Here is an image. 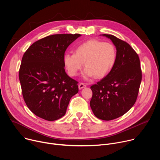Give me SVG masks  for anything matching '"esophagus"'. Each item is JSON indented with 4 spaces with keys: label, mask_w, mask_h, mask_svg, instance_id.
I'll return each instance as SVG.
<instances>
[{
    "label": "esophagus",
    "mask_w": 160,
    "mask_h": 160,
    "mask_svg": "<svg viewBox=\"0 0 160 160\" xmlns=\"http://www.w3.org/2000/svg\"><path fill=\"white\" fill-rule=\"evenodd\" d=\"M86 87V85L84 83H80V84L78 85V88L79 89H82Z\"/></svg>",
    "instance_id": "34e87169"
}]
</instances>
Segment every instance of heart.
<instances>
[{"label": "heart", "mask_w": 160, "mask_h": 160, "mask_svg": "<svg viewBox=\"0 0 160 160\" xmlns=\"http://www.w3.org/2000/svg\"><path fill=\"white\" fill-rule=\"evenodd\" d=\"M117 59V51L112 43L90 40L77 46L75 54H64L63 62L71 77L78 75L84 62L83 78L88 80L94 76L98 78L106 77L115 66Z\"/></svg>", "instance_id": "heart-1"}]
</instances>
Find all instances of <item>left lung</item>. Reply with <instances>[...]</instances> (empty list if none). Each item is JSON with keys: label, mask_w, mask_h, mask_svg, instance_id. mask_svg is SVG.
<instances>
[{"label": "left lung", "mask_w": 160, "mask_h": 160, "mask_svg": "<svg viewBox=\"0 0 160 160\" xmlns=\"http://www.w3.org/2000/svg\"><path fill=\"white\" fill-rule=\"evenodd\" d=\"M115 45L116 64L104 78L90 87V106L94 115L102 120L117 118L135 104L142 80L139 58L130 45L112 35L103 34Z\"/></svg>", "instance_id": "obj_1"}]
</instances>
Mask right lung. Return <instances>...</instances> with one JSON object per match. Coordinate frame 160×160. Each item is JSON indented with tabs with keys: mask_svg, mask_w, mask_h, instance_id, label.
I'll return each instance as SVG.
<instances>
[{
	"mask_svg": "<svg viewBox=\"0 0 160 160\" xmlns=\"http://www.w3.org/2000/svg\"><path fill=\"white\" fill-rule=\"evenodd\" d=\"M80 34L49 35L35 42L22 56L19 78L25 102L41 118L62 117L71 98L78 93V82L65 72L63 56Z\"/></svg>",
	"mask_w": 160,
	"mask_h": 160,
	"instance_id": "right-lung-1",
	"label": "right lung"
}]
</instances>
